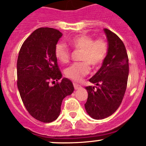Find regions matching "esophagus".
Listing matches in <instances>:
<instances>
[{
  "mask_svg": "<svg viewBox=\"0 0 146 146\" xmlns=\"http://www.w3.org/2000/svg\"><path fill=\"white\" fill-rule=\"evenodd\" d=\"M73 86H74L75 90H78V89H79V88H80V85H78V84L76 83V82H73Z\"/></svg>",
  "mask_w": 146,
  "mask_h": 146,
  "instance_id": "esophagus-1",
  "label": "esophagus"
}]
</instances>
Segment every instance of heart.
Returning <instances> with one entry per match:
<instances>
[{
  "instance_id": "obj_1",
  "label": "heart",
  "mask_w": 146,
  "mask_h": 146,
  "mask_svg": "<svg viewBox=\"0 0 146 146\" xmlns=\"http://www.w3.org/2000/svg\"><path fill=\"white\" fill-rule=\"evenodd\" d=\"M69 44L80 54V62L74 63L65 70V76L75 82H80L90 72V65L97 67L103 63L109 51V44L104 38L94 39L89 35L81 34L70 38ZM54 56L61 64H67L70 58V51L66 44L58 42L54 47Z\"/></svg>"
}]
</instances>
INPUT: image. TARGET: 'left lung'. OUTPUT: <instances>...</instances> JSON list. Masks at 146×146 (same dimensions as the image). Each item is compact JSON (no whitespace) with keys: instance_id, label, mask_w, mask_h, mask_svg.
<instances>
[{"instance_id":"left-lung-1","label":"left lung","mask_w":146,"mask_h":146,"mask_svg":"<svg viewBox=\"0 0 146 146\" xmlns=\"http://www.w3.org/2000/svg\"><path fill=\"white\" fill-rule=\"evenodd\" d=\"M109 51L100 70L90 79L98 87H85L88 92L85 104L88 114L95 119H102L114 114L123 100L129 76V58L121 39L104 29Z\"/></svg>"}]
</instances>
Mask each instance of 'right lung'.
Here are the masks:
<instances>
[{"label": "right lung", "instance_id": "1", "mask_svg": "<svg viewBox=\"0 0 146 146\" xmlns=\"http://www.w3.org/2000/svg\"><path fill=\"white\" fill-rule=\"evenodd\" d=\"M62 36L58 29L41 27L34 31L22 45L17 62V88L29 114L44 123L55 121L63 100L74 90L72 82L62 79L54 56V47ZM57 82L50 85L51 81Z\"/></svg>", "mask_w": 146, "mask_h": 146}]
</instances>
